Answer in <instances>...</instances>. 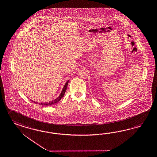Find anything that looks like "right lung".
I'll list each match as a JSON object with an SVG mask.
<instances>
[{
  "instance_id": "right-lung-1",
  "label": "right lung",
  "mask_w": 157,
  "mask_h": 157,
  "mask_svg": "<svg viewBox=\"0 0 157 157\" xmlns=\"http://www.w3.org/2000/svg\"><path fill=\"white\" fill-rule=\"evenodd\" d=\"M68 82L69 80H68L66 82V83L64 85V87H63V88L62 89V90H61V93L60 94L59 96L58 97H57L56 98L53 100L47 102H37L33 101L31 100V101H32V102H34V103H35L36 104L40 105L49 106V105H52L55 104H56L57 102H58L61 99L64 97V96L65 92V91H66V90H67V86H68Z\"/></svg>"
}]
</instances>
